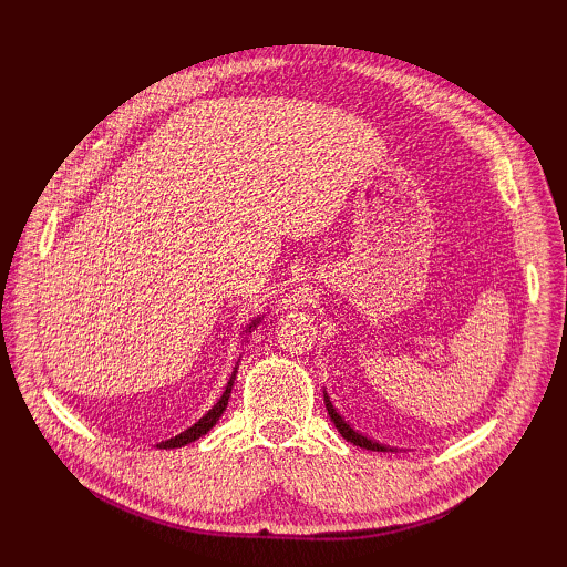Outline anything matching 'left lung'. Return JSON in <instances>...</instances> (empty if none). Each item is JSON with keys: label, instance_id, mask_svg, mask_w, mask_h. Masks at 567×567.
Instances as JSON below:
<instances>
[{"label": "left lung", "instance_id": "8db88e82", "mask_svg": "<svg viewBox=\"0 0 567 567\" xmlns=\"http://www.w3.org/2000/svg\"><path fill=\"white\" fill-rule=\"evenodd\" d=\"M323 402H327V409H329V416H331V421L336 424V429L341 431V436L346 439V441H351L353 445H360V449H368V451H380V453H384V451H390L388 445H382V443H375V441H370V439H365V436H360L358 431H353L351 426L346 424V421L341 419V414L336 412L333 409V404H331V400L327 394H323Z\"/></svg>", "mask_w": 567, "mask_h": 567}]
</instances>
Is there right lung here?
Instances as JSON below:
<instances>
[{
	"label": "right lung",
	"mask_w": 567,
	"mask_h": 567,
	"mask_svg": "<svg viewBox=\"0 0 567 567\" xmlns=\"http://www.w3.org/2000/svg\"><path fill=\"white\" fill-rule=\"evenodd\" d=\"M250 327H256V321L250 323ZM248 327V329H250ZM234 378H236V370H234V375H231V380H228V384H226V390H224V394H221V400L216 402L207 414H204L195 426H189L187 431H183L179 433V436H175V439H171V441H163L158 449H179V445H187V443H192V441H197L199 436H204V433H207L216 421H219V416L224 414V409H226V404H228V396H231V388H234Z\"/></svg>",
	"instance_id": "1"
}]
</instances>
